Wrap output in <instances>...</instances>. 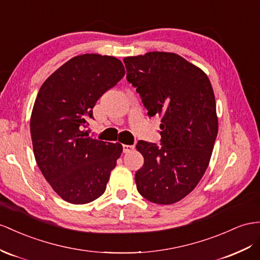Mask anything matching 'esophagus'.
<instances>
[{"label": "esophagus", "mask_w": 260, "mask_h": 260, "mask_svg": "<svg viewBox=\"0 0 260 260\" xmlns=\"http://www.w3.org/2000/svg\"><path fill=\"white\" fill-rule=\"evenodd\" d=\"M122 147H123V152H125V154L126 152H129L131 150L134 149V146L133 145H123Z\"/></svg>", "instance_id": "34e87169"}]
</instances>
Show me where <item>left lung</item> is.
Segmentation results:
<instances>
[{
  "label": "left lung",
  "instance_id": "obj_1",
  "mask_svg": "<svg viewBox=\"0 0 260 260\" xmlns=\"http://www.w3.org/2000/svg\"><path fill=\"white\" fill-rule=\"evenodd\" d=\"M124 63L148 116H161V146L145 141L136 145L144 157L135 174L137 190L152 203H176L201 180L214 147L218 123L211 82L174 52L126 57Z\"/></svg>",
  "mask_w": 260,
  "mask_h": 260
}]
</instances>
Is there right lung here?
Instances as JSON below:
<instances>
[{
  "mask_svg": "<svg viewBox=\"0 0 260 260\" xmlns=\"http://www.w3.org/2000/svg\"><path fill=\"white\" fill-rule=\"evenodd\" d=\"M124 75L115 57L85 54L63 63L39 89L30 116L32 149L43 176L67 202L85 204L104 193L123 147L82 129L98 100Z\"/></svg>",
  "mask_w": 260,
  "mask_h": 260,
  "instance_id": "obj_1",
  "label": "right lung"
}]
</instances>
